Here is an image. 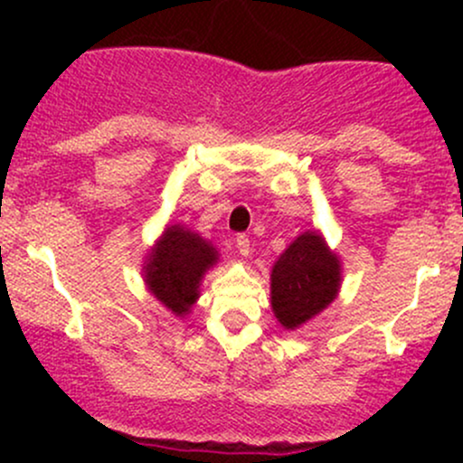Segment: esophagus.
I'll return each instance as SVG.
<instances>
[{"label": "esophagus", "instance_id": "obj_1", "mask_svg": "<svg viewBox=\"0 0 463 463\" xmlns=\"http://www.w3.org/2000/svg\"><path fill=\"white\" fill-rule=\"evenodd\" d=\"M235 246H237L239 254H241V257H248V254H250V239H248V235H237L235 237Z\"/></svg>", "mask_w": 463, "mask_h": 463}]
</instances>
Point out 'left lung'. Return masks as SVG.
<instances>
[{
	"mask_svg": "<svg viewBox=\"0 0 463 463\" xmlns=\"http://www.w3.org/2000/svg\"><path fill=\"white\" fill-rule=\"evenodd\" d=\"M339 287V261L317 232H305L272 269V309L285 328L311 320Z\"/></svg>",
	"mask_w": 463,
	"mask_h": 463,
	"instance_id": "1",
	"label": "left lung"
}]
</instances>
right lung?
Instances as JSON below:
<instances>
[{
	"label": "right lung",
	"instance_id": "1",
	"mask_svg": "<svg viewBox=\"0 0 463 463\" xmlns=\"http://www.w3.org/2000/svg\"><path fill=\"white\" fill-rule=\"evenodd\" d=\"M217 254L211 243L172 226L165 231L146 265V280L152 294L176 316H184L198 298L202 274L215 263Z\"/></svg>",
	"mask_w": 463,
	"mask_h": 463
}]
</instances>
